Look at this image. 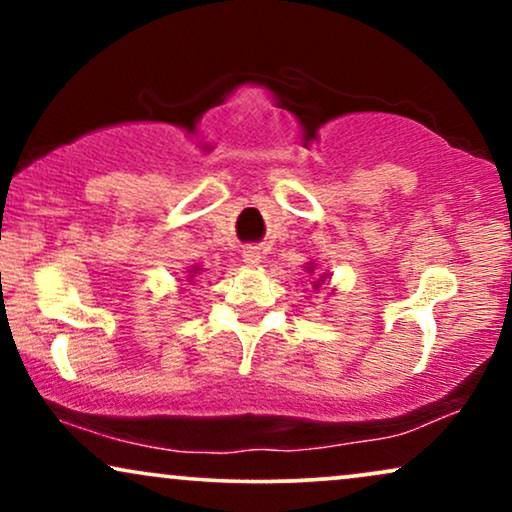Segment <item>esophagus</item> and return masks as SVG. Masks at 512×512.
I'll use <instances>...</instances> for the list:
<instances>
[{
  "label": "esophagus",
  "mask_w": 512,
  "mask_h": 512,
  "mask_svg": "<svg viewBox=\"0 0 512 512\" xmlns=\"http://www.w3.org/2000/svg\"><path fill=\"white\" fill-rule=\"evenodd\" d=\"M242 258L247 265H258L261 263V251H258L256 247H244Z\"/></svg>",
  "instance_id": "34e87169"
}]
</instances>
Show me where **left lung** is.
Instances as JSON below:
<instances>
[{
    "label": "left lung",
    "instance_id": "8db88e82",
    "mask_svg": "<svg viewBox=\"0 0 512 512\" xmlns=\"http://www.w3.org/2000/svg\"><path fill=\"white\" fill-rule=\"evenodd\" d=\"M305 270H314L312 268V263H307V268ZM326 279H328V275H319V279H314V282H312V286H314V291H319V286H324V282H326Z\"/></svg>",
    "mask_w": 512,
    "mask_h": 512
}]
</instances>
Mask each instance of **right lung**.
<instances>
[{"label": "right lung", "instance_id": "right-lung-1", "mask_svg": "<svg viewBox=\"0 0 512 512\" xmlns=\"http://www.w3.org/2000/svg\"><path fill=\"white\" fill-rule=\"evenodd\" d=\"M202 268H193V270H188V272H191V275H188V279H193L195 275H198V272H200Z\"/></svg>", "mask_w": 512, "mask_h": 512}]
</instances>
